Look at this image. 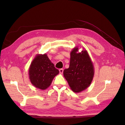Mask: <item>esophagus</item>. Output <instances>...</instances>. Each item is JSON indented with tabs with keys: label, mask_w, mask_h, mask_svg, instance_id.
I'll return each mask as SVG.
<instances>
[{
	"label": "esophagus",
	"mask_w": 125,
	"mask_h": 125,
	"mask_svg": "<svg viewBox=\"0 0 125 125\" xmlns=\"http://www.w3.org/2000/svg\"><path fill=\"white\" fill-rule=\"evenodd\" d=\"M63 71V69H59V73H60V74H62Z\"/></svg>",
	"instance_id": "34e87169"
}]
</instances>
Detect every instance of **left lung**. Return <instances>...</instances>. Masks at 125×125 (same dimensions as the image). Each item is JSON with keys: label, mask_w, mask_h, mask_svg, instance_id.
Returning a JSON list of instances; mask_svg holds the SVG:
<instances>
[{"label": "left lung", "mask_w": 125, "mask_h": 125, "mask_svg": "<svg viewBox=\"0 0 125 125\" xmlns=\"http://www.w3.org/2000/svg\"><path fill=\"white\" fill-rule=\"evenodd\" d=\"M75 46L70 52L69 68L63 70V76L74 92L79 93L88 88L94 74L93 63L88 52L84 50L78 52Z\"/></svg>", "instance_id": "left-lung-1"}]
</instances>
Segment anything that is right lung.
<instances>
[{"instance_id": "obj_1", "label": "right lung", "mask_w": 125, "mask_h": 125, "mask_svg": "<svg viewBox=\"0 0 125 125\" xmlns=\"http://www.w3.org/2000/svg\"><path fill=\"white\" fill-rule=\"evenodd\" d=\"M59 73L46 54H37L29 69L30 80L32 85L41 90L50 86L52 80Z\"/></svg>"}]
</instances>
